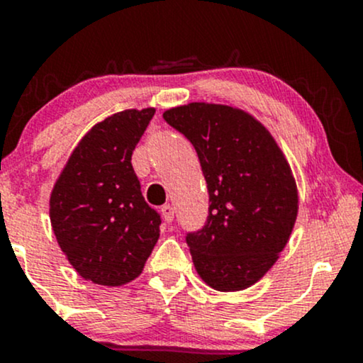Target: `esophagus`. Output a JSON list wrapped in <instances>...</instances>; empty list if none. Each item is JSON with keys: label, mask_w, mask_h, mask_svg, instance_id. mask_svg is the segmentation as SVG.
Instances as JSON below:
<instances>
[{"label": "esophagus", "mask_w": 363, "mask_h": 363, "mask_svg": "<svg viewBox=\"0 0 363 363\" xmlns=\"http://www.w3.org/2000/svg\"><path fill=\"white\" fill-rule=\"evenodd\" d=\"M160 213H162V216H164V220L167 223H170L174 220V208L170 206V205H164L162 206V210H160Z\"/></svg>", "instance_id": "esophagus-1"}]
</instances>
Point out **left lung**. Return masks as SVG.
Masks as SVG:
<instances>
[{"instance_id": "1", "label": "left lung", "mask_w": 363, "mask_h": 363, "mask_svg": "<svg viewBox=\"0 0 363 363\" xmlns=\"http://www.w3.org/2000/svg\"><path fill=\"white\" fill-rule=\"evenodd\" d=\"M164 119L193 143L210 208L186 242L206 285L237 291L261 280L289 242L298 211L295 179L269 131L247 112L191 102Z\"/></svg>"}]
</instances>
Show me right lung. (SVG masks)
Returning a JSON list of instances; mask_svg holds the SVG:
<instances>
[{
	"instance_id": "1",
	"label": "right lung",
	"mask_w": 363,
	"mask_h": 363,
	"mask_svg": "<svg viewBox=\"0 0 363 363\" xmlns=\"http://www.w3.org/2000/svg\"><path fill=\"white\" fill-rule=\"evenodd\" d=\"M155 109H128L97 123L73 150L51 193L49 216L61 251L80 277L121 286L138 278L160 235L131 165Z\"/></svg>"
}]
</instances>
